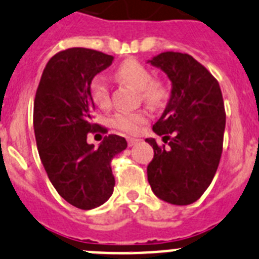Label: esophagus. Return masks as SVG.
Instances as JSON below:
<instances>
[{
	"label": "esophagus",
	"instance_id": "34e87169",
	"mask_svg": "<svg viewBox=\"0 0 259 259\" xmlns=\"http://www.w3.org/2000/svg\"><path fill=\"white\" fill-rule=\"evenodd\" d=\"M127 141H128V147H134V145L136 144V143H138V141H139V139L128 138V139H127Z\"/></svg>",
	"mask_w": 259,
	"mask_h": 259
}]
</instances>
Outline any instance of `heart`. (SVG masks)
<instances>
[{
	"label": "heart",
	"mask_w": 259,
	"mask_h": 259,
	"mask_svg": "<svg viewBox=\"0 0 259 259\" xmlns=\"http://www.w3.org/2000/svg\"><path fill=\"white\" fill-rule=\"evenodd\" d=\"M116 76L123 82L134 89L139 90V97L144 103L157 107L161 106L167 97L166 86L160 79H153L147 66L140 61L130 59L124 61L116 70ZM89 94L93 102L99 107L106 108L110 105V92L107 79L101 74H97L89 83ZM147 120V114L143 111L136 112H116L112 115L111 124L125 134H136L140 125Z\"/></svg>",
	"instance_id": "heart-1"
}]
</instances>
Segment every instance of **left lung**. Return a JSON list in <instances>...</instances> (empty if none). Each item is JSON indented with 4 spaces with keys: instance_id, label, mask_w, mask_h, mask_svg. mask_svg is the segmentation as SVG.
<instances>
[{
    "instance_id": "1",
    "label": "left lung",
    "mask_w": 259,
    "mask_h": 259,
    "mask_svg": "<svg viewBox=\"0 0 259 259\" xmlns=\"http://www.w3.org/2000/svg\"><path fill=\"white\" fill-rule=\"evenodd\" d=\"M171 81V96L153 131L165 145L147 139L153 160L147 167L152 191L171 204H191L216 174L223 153L225 108L218 79L193 56L162 52L152 60Z\"/></svg>"
}]
</instances>
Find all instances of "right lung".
I'll return each mask as SVG.
<instances>
[{
	"label": "right lung",
	"instance_id": "obj_1",
	"mask_svg": "<svg viewBox=\"0 0 259 259\" xmlns=\"http://www.w3.org/2000/svg\"><path fill=\"white\" fill-rule=\"evenodd\" d=\"M112 60L89 48L60 51L44 68L35 94L34 132L43 166L59 195L79 209L96 208L111 196V161L127 148L125 139L114 134L98 148L88 144L90 134H107L93 123L89 83Z\"/></svg>",
	"mask_w": 259,
	"mask_h": 259
}]
</instances>
